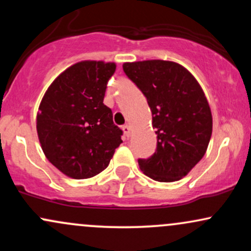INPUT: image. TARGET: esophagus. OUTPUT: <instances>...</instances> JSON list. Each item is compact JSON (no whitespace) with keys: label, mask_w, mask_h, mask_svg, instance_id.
<instances>
[{"label":"esophagus","mask_w":251,"mask_h":251,"mask_svg":"<svg viewBox=\"0 0 251 251\" xmlns=\"http://www.w3.org/2000/svg\"><path fill=\"white\" fill-rule=\"evenodd\" d=\"M122 128L124 131V134H125V137H129V134H131V127H129L128 125H124Z\"/></svg>","instance_id":"obj_1"}]
</instances>
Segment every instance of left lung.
Instances as JSON below:
<instances>
[{"label": "left lung", "instance_id": "1", "mask_svg": "<svg viewBox=\"0 0 251 251\" xmlns=\"http://www.w3.org/2000/svg\"><path fill=\"white\" fill-rule=\"evenodd\" d=\"M123 70L145 96L152 112L157 148L139 158L153 180H179L203 158L212 133V116L200 83L183 66L164 60L126 62Z\"/></svg>", "mask_w": 251, "mask_h": 251}]
</instances>
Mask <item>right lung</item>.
<instances>
[{
    "instance_id": "right-lung-1",
    "label": "right lung",
    "mask_w": 251,
    "mask_h": 251,
    "mask_svg": "<svg viewBox=\"0 0 251 251\" xmlns=\"http://www.w3.org/2000/svg\"><path fill=\"white\" fill-rule=\"evenodd\" d=\"M114 72V63L77 62L54 80L40 103L36 128L43 153L74 179L103 171L123 143V131L103 105Z\"/></svg>"
}]
</instances>
